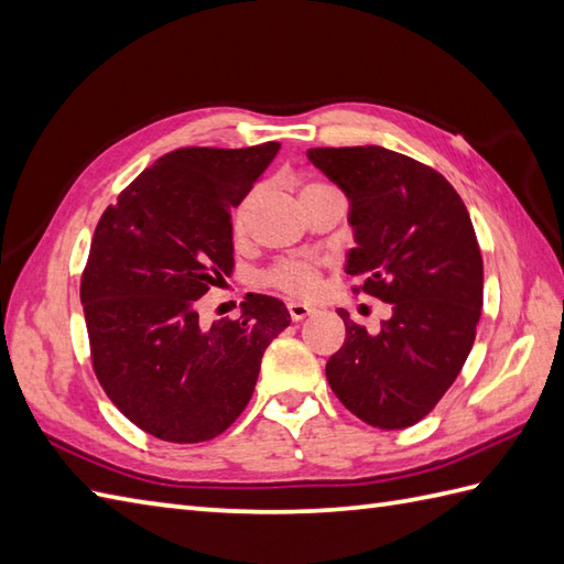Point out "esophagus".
I'll use <instances>...</instances> for the list:
<instances>
[{"label":"esophagus","instance_id":"34e87169","mask_svg":"<svg viewBox=\"0 0 564 564\" xmlns=\"http://www.w3.org/2000/svg\"><path fill=\"white\" fill-rule=\"evenodd\" d=\"M288 312H291V319L293 322H303L307 314L314 312V307H310L305 303H288Z\"/></svg>","mask_w":564,"mask_h":564}]
</instances>
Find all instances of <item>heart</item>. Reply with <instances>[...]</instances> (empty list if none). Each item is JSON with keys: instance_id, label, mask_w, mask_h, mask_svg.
Returning <instances> with one entry per match:
<instances>
[{"instance_id": "heart-1", "label": "heart", "mask_w": 564, "mask_h": 564, "mask_svg": "<svg viewBox=\"0 0 564 564\" xmlns=\"http://www.w3.org/2000/svg\"><path fill=\"white\" fill-rule=\"evenodd\" d=\"M326 187H332V185H326V182H319V180H312V182H307V185H303V192L300 194L307 196L312 192H319ZM247 206H250V199H245L232 208V218H230L232 238H242L245 235ZM322 264H324V259H319V257H288V259L276 261V264L261 273V283L279 288V291H283L288 295H310L314 288L319 285Z\"/></svg>"}]
</instances>
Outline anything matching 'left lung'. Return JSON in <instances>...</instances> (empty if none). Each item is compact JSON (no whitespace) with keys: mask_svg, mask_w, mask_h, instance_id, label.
Returning a JSON list of instances; mask_svg holds the SVG:
<instances>
[{"mask_svg":"<svg viewBox=\"0 0 564 564\" xmlns=\"http://www.w3.org/2000/svg\"><path fill=\"white\" fill-rule=\"evenodd\" d=\"M307 159L350 199L358 247L346 273L391 305L368 334L348 312L326 379L346 409L379 430L415 425L435 409L476 341L482 257L462 196L437 170L382 147L310 149Z\"/></svg>","mask_w":564,"mask_h":564,"instance_id":"obj_1","label":"left lung"}]
</instances>
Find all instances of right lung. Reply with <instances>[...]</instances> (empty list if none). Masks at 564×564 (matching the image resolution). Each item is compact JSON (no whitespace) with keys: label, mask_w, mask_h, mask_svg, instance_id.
Returning a JSON list of instances; mask_svg holds the SVG:
<instances>
[{"label":"right lung","mask_w":564,"mask_h":564,"mask_svg":"<svg viewBox=\"0 0 564 564\" xmlns=\"http://www.w3.org/2000/svg\"><path fill=\"white\" fill-rule=\"evenodd\" d=\"M187 147L161 155L100 216L82 276L94 372L149 435L194 444L250 403L261 356L291 314L247 293L238 319L199 322L196 303L232 271L230 208L279 153Z\"/></svg>","instance_id":"right-lung-1"}]
</instances>
